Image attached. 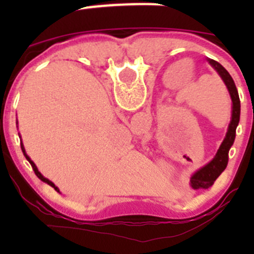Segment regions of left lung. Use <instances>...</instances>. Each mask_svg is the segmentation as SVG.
Here are the masks:
<instances>
[{"instance_id": "left-lung-1", "label": "left lung", "mask_w": 254, "mask_h": 254, "mask_svg": "<svg viewBox=\"0 0 254 254\" xmlns=\"http://www.w3.org/2000/svg\"><path fill=\"white\" fill-rule=\"evenodd\" d=\"M208 62H210L211 66L216 69L217 73L221 76L223 81L225 82L226 87H228L229 94L232 96V121H230V125H229L225 138H224L221 146L217 150L216 156L214 158V160L210 161V163H208L207 165H205L202 169H199L198 172L190 178V185H192V187H193L194 190L211 187V186L214 185V182L216 181L217 177L225 170L226 165H228L229 150H230L232 145L234 143L235 129H237L238 123H239V118H241V100H239V94H238L234 80H233V77L230 76V73H229L219 62H216V61L214 60H208Z\"/></svg>"}]
</instances>
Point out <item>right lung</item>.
I'll list each match as a JSON object with an SVG mask.
<instances>
[{"mask_svg":"<svg viewBox=\"0 0 254 254\" xmlns=\"http://www.w3.org/2000/svg\"><path fill=\"white\" fill-rule=\"evenodd\" d=\"M21 150H22V152H24V155H25V158H26V159H28V161H29V163H30V164H31V167H33V170H34V172H35V174H37V177H38V178H39V179H40V181H43V182H44V183H47V185H49V186H51V187H53V188H55V190H57V192H60V190H58V188H57V187H56V186H55V185H53V183H52V182H51V181H48V179H47V178H44V177H43V176H42V174H40V173H39V172H38V168H37V167H35V164H34V163H33V161H31V160H30V158H29L28 155H26V154H25V150H24V146H22V145H21Z\"/></svg>","mask_w":254,"mask_h":254,"instance_id":"1","label":"right lung"}]
</instances>
